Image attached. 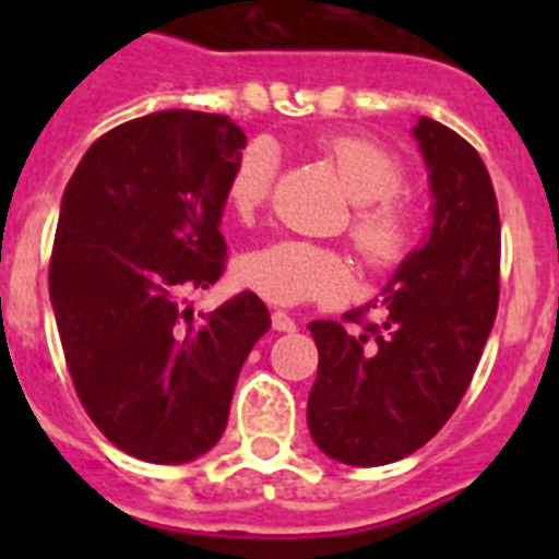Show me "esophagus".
Returning <instances> with one entry per match:
<instances>
[{"instance_id": "1", "label": "esophagus", "mask_w": 559, "mask_h": 559, "mask_svg": "<svg viewBox=\"0 0 559 559\" xmlns=\"http://www.w3.org/2000/svg\"><path fill=\"white\" fill-rule=\"evenodd\" d=\"M272 328H275V331H278V333H293L298 328V324H296V319H289L287 313H281V310H275V313H272Z\"/></svg>"}]
</instances>
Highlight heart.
<instances>
[{
	"instance_id": "obj_1",
	"label": "heart",
	"mask_w": 559,
	"mask_h": 559,
	"mask_svg": "<svg viewBox=\"0 0 559 559\" xmlns=\"http://www.w3.org/2000/svg\"><path fill=\"white\" fill-rule=\"evenodd\" d=\"M319 153L331 162L354 205L348 235L373 270L397 266L417 243L420 211L406 193L403 162L380 142L354 133L319 139ZM275 151L266 142L249 144L228 174L226 202L240 219H249L270 200ZM237 281L275 305L336 301L350 287V266L340 252L307 240H275L237 263Z\"/></svg>"
}]
</instances>
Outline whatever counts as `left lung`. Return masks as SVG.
<instances>
[{
	"label": "left lung",
	"mask_w": 559,
	"mask_h": 559,
	"mask_svg": "<svg viewBox=\"0 0 559 559\" xmlns=\"http://www.w3.org/2000/svg\"><path fill=\"white\" fill-rule=\"evenodd\" d=\"M432 228L389 287L342 322H310L319 373L307 400L316 447L350 467L412 455L459 408L499 307V205L476 147L420 118ZM377 309L380 323L365 313Z\"/></svg>",
	"instance_id": "left-lung-1"
}]
</instances>
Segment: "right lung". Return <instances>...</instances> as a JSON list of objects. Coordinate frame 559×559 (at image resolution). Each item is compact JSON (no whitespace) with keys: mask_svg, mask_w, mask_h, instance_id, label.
<instances>
[{"mask_svg":"<svg viewBox=\"0 0 559 559\" xmlns=\"http://www.w3.org/2000/svg\"><path fill=\"white\" fill-rule=\"evenodd\" d=\"M243 147L231 118L165 109L100 135L63 191L48 293L66 366L92 424L133 459L209 452L270 331L249 289L200 316L186 301L226 270L219 217Z\"/></svg>","mask_w":559,"mask_h":559,"instance_id":"add662e5","label":"right lung"}]
</instances>
